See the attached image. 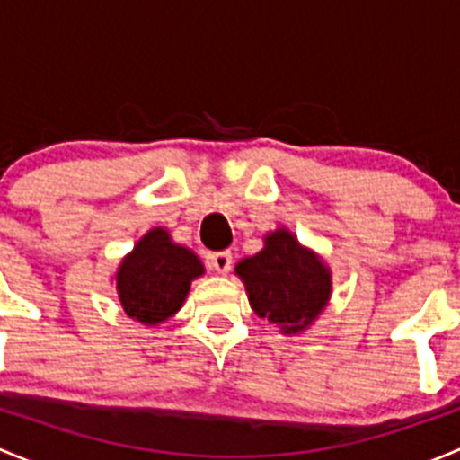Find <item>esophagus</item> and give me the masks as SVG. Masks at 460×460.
Segmentation results:
<instances>
[{
    "mask_svg": "<svg viewBox=\"0 0 460 460\" xmlns=\"http://www.w3.org/2000/svg\"><path fill=\"white\" fill-rule=\"evenodd\" d=\"M231 262H234L231 252H216L208 256V264H211L213 271H217V273H229Z\"/></svg>",
    "mask_w": 460,
    "mask_h": 460,
    "instance_id": "esophagus-1",
    "label": "esophagus"
}]
</instances>
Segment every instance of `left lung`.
Returning a JSON list of instances; mask_svg holds the SVG:
<instances>
[{"label": "left lung", "instance_id": "8db88e82", "mask_svg": "<svg viewBox=\"0 0 460 460\" xmlns=\"http://www.w3.org/2000/svg\"><path fill=\"white\" fill-rule=\"evenodd\" d=\"M235 273L247 287L249 305L282 333L305 332L332 296V271L287 229L264 235V249L240 260Z\"/></svg>", "mask_w": 460, "mask_h": 460}]
</instances>
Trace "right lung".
Wrapping results in <instances>:
<instances>
[{
  "instance_id": "add662e5",
  "label": "right lung",
  "mask_w": 460,
  "mask_h": 460,
  "mask_svg": "<svg viewBox=\"0 0 460 460\" xmlns=\"http://www.w3.org/2000/svg\"><path fill=\"white\" fill-rule=\"evenodd\" d=\"M202 273L200 258L175 244L169 231L155 226L137 240L115 273L119 303L127 316L142 324H160L178 314L191 280Z\"/></svg>"
}]
</instances>
